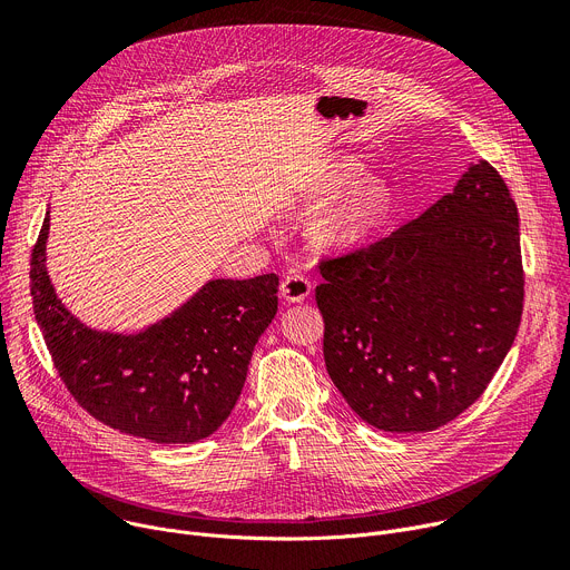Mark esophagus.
Masks as SVG:
<instances>
[{
	"mask_svg": "<svg viewBox=\"0 0 570 570\" xmlns=\"http://www.w3.org/2000/svg\"><path fill=\"white\" fill-rule=\"evenodd\" d=\"M312 293V282L307 277L302 275H288L282 286H279V295L286 299V302H305Z\"/></svg>",
	"mask_w": 570,
	"mask_h": 570,
	"instance_id": "esophagus-1",
	"label": "esophagus"
}]
</instances>
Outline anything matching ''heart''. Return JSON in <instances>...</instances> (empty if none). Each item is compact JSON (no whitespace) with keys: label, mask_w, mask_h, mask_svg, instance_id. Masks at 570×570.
Returning <instances> with one entry per match:
<instances>
[{"label":"heart","mask_w":570,"mask_h":570,"mask_svg":"<svg viewBox=\"0 0 570 570\" xmlns=\"http://www.w3.org/2000/svg\"><path fill=\"white\" fill-rule=\"evenodd\" d=\"M366 174V167L353 158L341 156L327 163L314 185V202L327 204L338 199ZM394 208V193L385 178H366L334 208L312 222L309 238L318 249L348 252L366 243L387 222Z\"/></svg>","instance_id":"obj_1"}]
</instances>
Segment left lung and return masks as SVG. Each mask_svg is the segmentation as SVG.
<instances>
[{
	"label": "left lung",
	"mask_w": 570,
	"mask_h": 570,
	"mask_svg": "<svg viewBox=\"0 0 570 570\" xmlns=\"http://www.w3.org/2000/svg\"><path fill=\"white\" fill-rule=\"evenodd\" d=\"M316 305L332 383L390 433L435 431L468 410L522 316L518 208L485 160L392 236L321 263Z\"/></svg>",
	"instance_id": "obj_1"
}]
</instances>
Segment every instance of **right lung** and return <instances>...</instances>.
<instances>
[{"instance_id": "right-lung-1", "label": "right lung", "mask_w": 570, "mask_h": 570, "mask_svg": "<svg viewBox=\"0 0 570 570\" xmlns=\"http://www.w3.org/2000/svg\"><path fill=\"white\" fill-rule=\"evenodd\" d=\"M50 213L31 252V299L72 399L98 422L160 444L215 433L232 414L258 336L277 314L275 273L208 279L169 316L139 332L85 325L59 299L48 268Z\"/></svg>"}]
</instances>
